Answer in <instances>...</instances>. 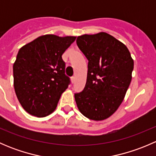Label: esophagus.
Wrapping results in <instances>:
<instances>
[{
  "label": "esophagus",
  "instance_id": "obj_1",
  "mask_svg": "<svg viewBox=\"0 0 156 156\" xmlns=\"http://www.w3.org/2000/svg\"><path fill=\"white\" fill-rule=\"evenodd\" d=\"M71 81H72V83L73 84V83H75V78L74 76H72V78H71Z\"/></svg>",
  "mask_w": 156,
  "mask_h": 156
}]
</instances>
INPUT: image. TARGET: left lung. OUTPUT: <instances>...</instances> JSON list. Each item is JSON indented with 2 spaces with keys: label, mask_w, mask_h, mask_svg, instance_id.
Wrapping results in <instances>:
<instances>
[{
  "label": "left lung",
  "mask_w": 156,
  "mask_h": 156,
  "mask_svg": "<svg viewBox=\"0 0 156 156\" xmlns=\"http://www.w3.org/2000/svg\"><path fill=\"white\" fill-rule=\"evenodd\" d=\"M76 43L88 60L85 87L75 94L77 106L87 119L104 120L125 98L133 60L127 47L106 32L78 36Z\"/></svg>",
  "instance_id": "8db88e82"
}]
</instances>
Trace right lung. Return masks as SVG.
Here are the masks:
<instances>
[{
    "label": "right lung",
    "instance_id": "1",
    "mask_svg": "<svg viewBox=\"0 0 156 156\" xmlns=\"http://www.w3.org/2000/svg\"><path fill=\"white\" fill-rule=\"evenodd\" d=\"M76 37L45 34L20 49L13 64V85L23 108L45 117L57 106L70 84L62 55Z\"/></svg>",
    "mask_w": 156,
    "mask_h": 156
}]
</instances>
